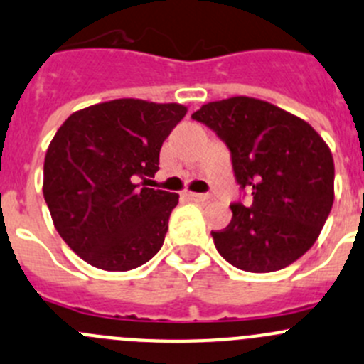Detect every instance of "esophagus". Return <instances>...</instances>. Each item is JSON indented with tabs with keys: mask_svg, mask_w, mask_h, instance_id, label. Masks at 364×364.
<instances>
[{
	"mask_svg": "<svg viewBox=\"0 0 364 364\" xmlns=\"http://www.w3.org/2000/svg\"><path fill=\"white\" fill-rule=\"evenodd\" d=\"M188 196V199L196 200V203H206V200L211 199L210 193H193V192H188L186 193Z\"/></svg>",
	"mask_w": 364,
	"mask_h": 364,
	"instance_id": "esophagus-1",
	"label": "esophagus"
}]
</instances>
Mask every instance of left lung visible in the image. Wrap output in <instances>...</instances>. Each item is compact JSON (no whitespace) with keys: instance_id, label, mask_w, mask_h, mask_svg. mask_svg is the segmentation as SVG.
<instances>
[{"instance_id":"obj_1","label":"left lung","mask_w":364,"mask_h":364,"mask_svg":"<svg viewBox=\"0 0 364 364\" xmlns=\"http://www.w3.org/2000/svg\"><path fill=\"white\" fill-rule=\"evenodd\" d=\"M228 146L247 203H232L231 224L211 232L218 254L245 272H274L308 252L334 200V161L302 119L254 97H229L192 114Z\"/></svg>"}]
</instances>
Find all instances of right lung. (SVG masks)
<instances>
[{"label":"right lung","mask_w":364,"mask_h":364,"mask_svg":"<svg viewBox=\"0 0 364 364\" xmlns=\"http://www.w3.org/2000/svg\"><path fill=\"white\" fill-rule=\"evenodd\" d=\"M186 108L115 100L70 115L44 160V199L63 242L92 267L126 272L164 245L178 193L147 188Z\"/></svg>","instance_id":"add662e5"}]
</instances>
